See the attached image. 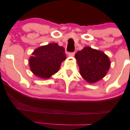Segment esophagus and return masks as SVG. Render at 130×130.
I'll return each instance as SVG.
<instances>
[{
    "mask_svg": "<svg viewBox=\"0 0 130 130\" xmlns=\"http://www.w3.org/2000/svg\"><path fill=\"white\" fill-rule=\"evenodd\" d=\"M74 54L75 53H74V52L73 53H69L68 55V56H70V57H73L74 56Z\"/></svg>",
    "mask_w": 130,
    "mask_h": 130,
    "instance_id": "obj_1",
    "label": "esophagus"
}]
</instances>
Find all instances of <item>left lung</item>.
<instances>
[{
	"mask_svg": "<svg viewBox=\"0 0 130 130\" xmlns=\"http://www.w3.org/2000/svg\"><path fill=\"white\" fill-rule=\"evenodd\" d=\"M81 76L89 83L98 81L105 76L109 69V57L103 52L85 47L75 54Z\"/></svg>",
	"mask_w": 130,
	"mask_h": 130,
	"instance_id": "8db88e82",
	"label": "left lung"
}]
</instances>
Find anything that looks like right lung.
<instances>
[{
	"label": "right lung",
	"mask_w": 130,
	"mask_h": 130,
	"mask_svg": "<svg viewBox=\"0 0 130 130\" xmlns=\"http://www.w3.org/2000/svg\"><path fill=\"white\" fill-rule=\"evenodd\" d=\"M65 59L64 47L57 43H50L33 52L29 59L30 68L35 75L47 79L59 71L61 63Z\"/></svg>",
	"instance_id": "obj_1"
}]
</instances>
